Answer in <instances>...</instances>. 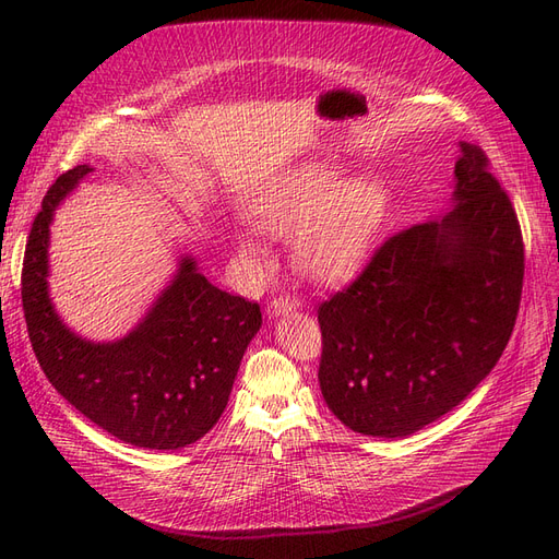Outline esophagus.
<instances>
[{
    "label": "esophagus",
    "instance_id": "1",
    "mask_svg": "<svg viewBox=\"0 0 559 559\" xmlns=\"http://www.w3.org/2000/svg\"><path fill=\"white\" fill-rule=\"evenodd\" d=\"M296 306H298V302L292 296H280L275 300H270L267 317L275 319V317H282V314H289V312L296 310Z\"/></svg>",
    "mask_w": 559,
    "mask_h": 559
}]
</instances>
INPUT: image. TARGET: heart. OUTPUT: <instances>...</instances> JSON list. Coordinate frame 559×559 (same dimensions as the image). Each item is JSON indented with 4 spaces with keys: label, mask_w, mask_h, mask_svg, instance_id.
<instances>
[{
    "label": "heart",
    "mask_w": 559,
    "mask_h": 559,
    "mask_svg": "<svg viewBox=\"0 0 559 559\" xmlns=\"http://www.w3.org/2000/svg\"><path fill=\"white\" fill-rule=\"evenodd\" d=\"M389 214V195L376 179L345 183L341 170L308 165L253 205V224L270 238H294V259L319 286H337L359 275ZM245 257L265 267L270 247L261 233L242 228Z\"/></svg>",
    "instance_id": "obj_1"
}]
</instances>
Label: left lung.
<instances>
[{
    "label": "left lung",
    "mask_w": 559,
    "mask_h": 559,
    "mask_svg": "<svg viewBox=\"0 0 559 559\" xmlns=\"http://www.w3.org/2000/svg\"><path fill=\"white\" fill-rule=\"evenodd\" d=\"M452 210L389 238L321 302L319 386L352 431L405 438L460 405L509 345L524 247L478 146L460 142Z\"/></svg>",
    "instance_id": "left-lung-1"
}]
</instances>
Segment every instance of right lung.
<instances>
[{"label": "right lung", "instance_id": "obj_1", "mask_svg": "<svg viewBox=\"0 0 559 559\" xmlns=\"http://www.w3.org/2000/svg\"><path fill=\"white\" fill-rule=\"evenodd\" d=\"M91 173L76 165L60 175L32 224L21 289L29 343L48 382L97 427L144 450H179L222 417L261 308L222 292L193 257H181L130 333L109 343L74 333L48 294V245L56 207Z\"/></svg>", "mask_w": 559, "mask_h": 559}]
</instances>
